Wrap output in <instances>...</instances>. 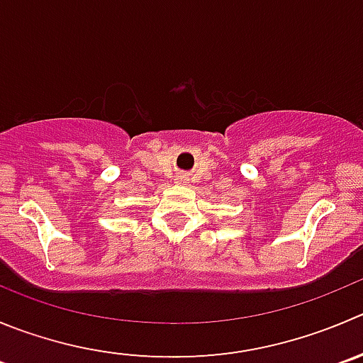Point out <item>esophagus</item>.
I'll list each match as a JSON object with an SVG mask.
<instances>
[{
	"instance_id": "esophagus-1",
	"label": "esophagus",
	"mask_w": 363,
	"mask_h": 363,
	"mask_svg": "<svg viewBox=\"0 0 363 363\" xmlns=\"http://www.w3.org/2000/svg\"><path fill=\"white\" fill-rule=\"evenodd\" d=\"M178 182H179V184H182V182H185L184 176H178Z\"/></svg>"
}]
</instances>
